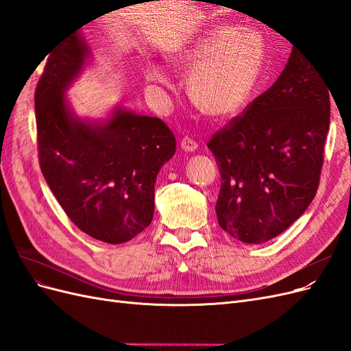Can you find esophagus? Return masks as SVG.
<instances>
[{
    "mask_svg": "<svg viewBox=\"0 0 351 351\" xmlns=\"http://www.w3.org/2000/svg\"><path fill=\"white\" fill-rule=\"evenodd\" d=\"M180 146H182V149L186 152H195L197 149V143L192 139V137H183L182 142H180Z\"/></svg>",
    "mask_w": 351,
    "mask_h": 351,
    "instance_id": "1",
    "label": "esophagus"
}]
</instances>
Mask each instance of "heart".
I'll return each mask as SVG.
<instances>
[{"mask_svg":"<svg viewBox=\"0 0 351 351\" xmlns=\"http://www.w3.org/2000/svg\"><path fill=\"white\" fill-rule=\"evenodd\" d=\"M265 40L259 32L234 26H217L169 58L171 64L190 71L187 93L199 112L227 119L247 102L265 62ZM146 79L167 83L162 69L151 66Z\"/></svg>","mask_w":351,"mask_h":351,"instance_id":"heart-1","label":"heart"}]
</instances>
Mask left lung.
<instances>
[{
	"label": "left lung",
	"mask_w": 351,
	"mask_h": 351,
	"mask_svg": "<svg viewBox=\"0 0 351 351\" xmlns=\"http://www.w3.org/2000/svg\"><path fill=\"white\" fill-rule=\"evenodd\" d=\"M329 92L319 69L293 48L272 86L210 137L221 176L215 210L228 234L265 243L311 205L324 164Z\"/></svg>",
	"instance_id": "8db88e82"
}]
</instances>
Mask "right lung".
I'll list each match as a JSON object with an SVG mask.
<instances>
[{"instance_id": "1", "label": "right lung", "mask_w": 351, "mask_h": 351, "mask_svg": "<svg viewBox=\"0 0 351 351\" xmlns=\"http://www.w3.org/2000/svg\"><path fill=\"white\" fill-rule=\"evenodd\" d=\"M80 27L49 52L38 82L39 165L74 226L93 239L120 244L152 222L156 176L176 154V137L161 119L121 107L104 121L74 115L64 92L90 54Z\"/></svg>"}]
</instances>
